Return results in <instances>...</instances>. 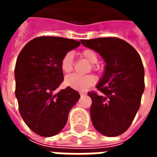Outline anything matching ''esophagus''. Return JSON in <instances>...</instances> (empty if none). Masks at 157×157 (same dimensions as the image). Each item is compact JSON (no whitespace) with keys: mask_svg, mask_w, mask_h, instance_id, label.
<instances>
[{"mask_svg":"<svg viewBox=\"0 0 157 157\" xmlns=\"http://www.w3.org/2000/svg\"><path fill=\"white\" fill-rule=\"evenodd\" d=\"M80 95H81V97H83V96L86 95V92H80Z\"/></svg>","mask_w":157,"mask_h":157,"instance_id":"34e87169","label":"esophagus"}]
</instances>
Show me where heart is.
I'll use <instances>...</instances> for the list:
<instances>
[{
	"label": "heart",
	"instance_id": "obj_1",
	"mask_svg": "<svg viewBox=\"0 0 157 157\" xmlns=\"http://www.w3.org/2000/svg\"><path fill=\"white\" fill-rule=\"evenodd\" d=\"M82 58H84L91 64L93 71H98V67L95 65L98 60V56L95 50L92 48H85L81 53ZM60 68L64 73H70L74 68V56L72 52H67L62 57L60 61ZM65 85L72 89H75L81 92H85L96 83V78L92 75H79L77 74H72L68 75L65 80Z\"/></svg>",
	"mask_w": 157,
	"mask_h": 157
}]
</instances>
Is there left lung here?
I'll use <instances>...</instances> for the list:
<instances>
[{"label":"left lung","instance_id":"obj_1","mask_svg":"<svg viewBox=\"0 0 157 157\" xmlns=\"http://www.w3.org/2000/svg\"><path fill=\"white\" fill-rule=\"evenodd\" d=\"M86 47L99 53L106 62L104 75L88 92L94 128L106 136H118L131 125L145 89V71L140 56L127 42L115 37L82 39Z\"/></svg>","mask_w":157,"mask_h":157}]
</instances>
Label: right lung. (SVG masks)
Returning a JSON list of instances; mask_svg holds the SVG:
<instances>
[{"label":"right lung","mask_w":157,"mask_h":157,"mask_svg":"<svg viewBox=\"0 0 157 157\" xmlns=\"http://www.w3.org/2000/svg\"><path fill=\"white\" fill-rule=\"evenodd\" d=\"M81 42L61 37L41 36L29 41L15 66V94L19 113L37 135L50 137L65 127L70 110L80 94L67 86L55 93L64 81L62 57Z\"/></svg>","instance_id":"right-lung-1"}]
</instances>
